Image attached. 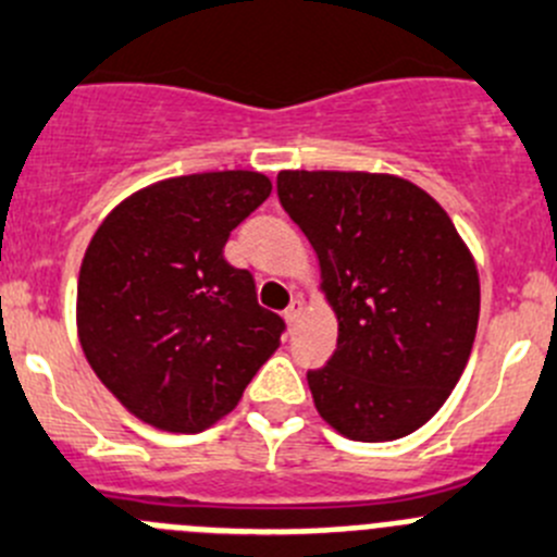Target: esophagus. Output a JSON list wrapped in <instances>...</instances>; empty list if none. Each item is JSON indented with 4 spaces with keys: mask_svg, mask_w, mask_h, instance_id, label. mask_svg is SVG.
<instances>
[{
    "mask_svg": "<svg viewBox=\"0 0 557 557\" xmlns=\"http://www.w3.org/2000/svg\"><path fill=\"white\" fill-rule=\"evenodd\" d=\"M300 317H304V300H293V304L287 306V311H284V320H287L289 331H293V327L298 325Z\"/></svg>",
    "mask_w": 557,
    "mask_h": 557,
    "instance_id": "34e87169",
    "label": "esophagus"
}]
</instances>
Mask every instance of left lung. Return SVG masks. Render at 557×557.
<instances>
[{"label": "left lung", "mask_w": 557, "mask_h": 557, "mask_svg": "<svg viewBox=\"0 0 557 557\" xmlns=\"http://www.w3.org/2000/svg\"><path fill=\"white\" fill-rule=\"evenodd\" d=\"M278 199L317 251L338 322L331 361L309 372L317 412L349 441L412 434L473 349L481 284L468 243L426 190L396 174L284 169Z\"/></svg>", "instance_id": "obj_1"}]
</instances>
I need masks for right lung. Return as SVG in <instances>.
Listing matches in <instances>:
<instances>
[{
	"mask_svg": "<svg viewBox=\"0 0 557 557\" xmlns=\"http://www.w3.org/2000/svg\"><path fill=\"white\" fill-rule=\"evenodd\" d=\"M270 190V177L248 169L158 180L95 230L78 270V342L139 421L205 432L282 344V317L257 304L251 273L224 259L230 232Z\"/></svg>",
	"mask_w": 557,
	"mask_h": 557,
	"instance_id": "obj_1",
	"label": "right lung"
}]
</instances>
